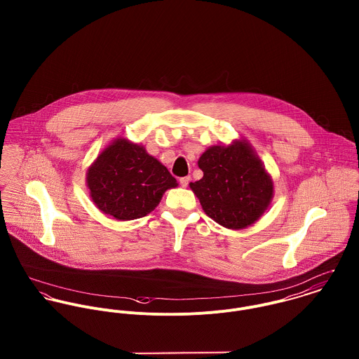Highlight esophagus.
Listing matches in <instances>:
<instances>
[{
  "mask_svg": "<svg viewBox=\"0 0 359 359\" xmlns=\"http://www.w3.org/2000/svg\"><path fill=\"white\" fill-rule=\"evenodd\" d=\"M189 181H191V177H189V175H188V177H182V178H180V185L184 187V188H187L188 184H189Z\"/></svg>",
  "mask_w": 359,
  "mask_h": 359,
  "instance_id": "34e87169",
  "label": "esophagus"
}]
</instances>
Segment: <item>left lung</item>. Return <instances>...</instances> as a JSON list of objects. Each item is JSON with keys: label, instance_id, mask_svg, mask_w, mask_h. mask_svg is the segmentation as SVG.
<instances>
[{"label": "left lung", "instance_id": "8db88e82", "mask_svg": "<svg viewBox=\"0 0 359 359\" xmlns=\"http://www.w3.org/2000/svg\"><path fill=\"white\" fill-rule=\"evenodd\" d=\"M203 178L191 182L205 214L229 229H242L262 215L273 185L261 160L246 144L212 147L198 161Z\"/></svg>", "mask_w": 359, "mask_h": 359}]
</instances>
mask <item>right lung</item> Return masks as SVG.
I'll return each mask as SVG.
<instances>
[{
	"mask_svg": "<svg viewBox=\"0 0 359 359\" xmlns=\"http://www.w3.org/2000/svg\"><path fill=\"white\" fill-rule=\"evenodd\" d=\"M93 202L120 221L148 215L175 178L154 156L135 144L117 140L100 154L87 172Z\"/></svg>",
	"mask_w": 359,
	"mask_h": 359,
	"instance_id": "1",
	"label": "right lung"
}]
</instances>
